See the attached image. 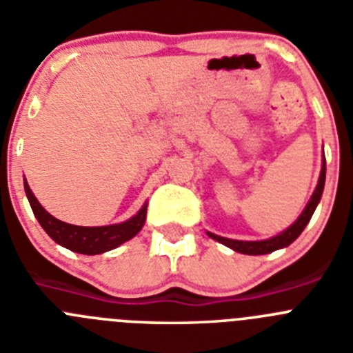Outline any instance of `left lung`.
I'll use <instances>...</instances> for the list:
<instances>
[{"label": "left lung", "mask_w": 353, "mask_h": 353, "mask_svg": "<svg viewBox=\"0 0 353 353\" xmlns=\"http://www.w3.org/2000/svg\"><path fill=\"white\" fill-rule=\"evenodd\" d=\"M323 185H325V157H323V164H322V171H320V179H318L316 189H314L313 196L305 205L304 212L299 215V219L292 224L290 228H286L285 232H281L279 235L272 236V239L267 240H254V242H249V240H233V239H224V236L214 235V233H208V236L221 244H224L226 248L233 249L236 252H242V254H252V256H256V254H267V252H274L277 249H283L286 245H290L293 240L297 239L302 232H304V228L307 226L310 223L311 215H313L314 208L316 205L320 203V198H322L323 192Z\"/></svg>", "instance_id": "8db88e82"}]
</instances>
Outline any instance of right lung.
Segmentation results:
<instances>
[{"instance_id":"right-lung-1","label":"right lung","mask_w":353,"mask_h":353,"mask_svg":"<svg viewBox=\"0 0 353 353\" xmlns=\"http://www.w3.org/2000/svg\"><path fill=\"white\" fill-rule=\"evenodd\" d=\"M24 191H26L31 210H33L35 217L39 219L40 226L46 230V233L54 240L56 244L63 245V248L70 249V251L74 252H81V254H101V252L111 251V249L118 248V245H121L123 242H127V240H130L132 236L138 235L146 221L145 203L141 210L134 215V217H130L129 221H125V223L95 228L74 226V224L63 223V221L52 217V215L39 203V199L35 198V194L31 192L26 179H24Z\"/></svg>"}]
</instances>
